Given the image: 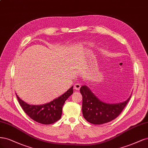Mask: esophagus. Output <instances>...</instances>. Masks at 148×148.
Wrapping results in <instances>:
<instances>
[{
  "instance_id": "esophagus-1",
  "label": "esophagus",
  "mask_w": 148,
  "mask_h": 148,
  "mask_svg": "<svg viewBox=\"0 0 148 148\" xmlns=\"http://www.w3.org/2000/svg\"><path fill=\"white\" fill-rule=\"evenodd\" d=\"M80 87H81L80 84H75L74 85V89H75V90H79L80 89Z\"/></svg>"
}]
</instances>
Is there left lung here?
Listing matches in <instances>:
<instances>
[{"label":"left lung","mask_w":148,"mask_h":148,"mask_svg":"<svg viewBox=\"0 0 148 148\" xmlns=\"http://www.w3.org/2000/svg\"><path fill=\"white\" fill-rule=\"evenodd\" d=\"M80 92L82 95L83 116L87 121L95 125L103 124L115 119L131 97L122 103L108 104L100 101L86 85L80 87Z\"/></svg>","instance_id":"obj_1"}]
</instances>
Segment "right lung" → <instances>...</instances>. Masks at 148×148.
I'll return each instance as SVG.
<instances>
[{
  "instance_id": "add662e5",
  "label": "right lung",
  "mask_w": 148,
  "mask_h": 148,
  "mask_svg": "<svg viewBox=\"0 0 148 148\" xmlns=\"http://www.w3.org/2000/svg\"><path fill=\"white\" fill-rule=\"evenodd\" d=\"M73 93V86L58 98L42 105H31L23 101L16 94V96L23 111L31 119L42 124L49 125L60 120L63 106Z\"/></svg>"
}]
</instances>
